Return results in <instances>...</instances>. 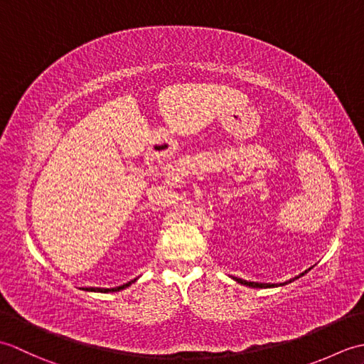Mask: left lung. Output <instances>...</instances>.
Listing matches in <instances>:
<instances>
[{
    "label": "left lung",
    "mask_w": 364,
    "mask_h": 364,
    "mask_svg": "<svg viewBox=\"0 0 364 364\" xmlns=\"http://www.w3.org/2000/svg\"><path fill=\"white\" fill-rule=\"evenodd\" d=\"M308 270H311V267H310V269H306L305 272H301L300 275L294 277V278H291V280L284 282V283H280V284H272V283H257V282H247V280H242V278H237V277H231V278H233L235 282H237V283L244 284V286H249V288H259V289H262V288H277V286H284V284H288V283H292L294 280H297V278H300L301 275H305V274L308 272Z\"/></svg>",
    "instance_id": "1"
}]
</instances>
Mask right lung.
Wrapping results in <instances>:
<instances>
[{"instance_id": "obj_1", "label": "right lung", "mask_w": 364, "mask_h": 364, "mask_svg": "<svg viewBox=\"0 0 364 364\" xmlns=\"http://www.w3.org/2000/svg\"><path fill=\"white\" fill-rule=\"evenodd\" d=\"M136 280H137V278H134V280H131V282H128V283H125V284H122V286H117V288H111V289H105V288H86V291H89V292H119V291H122V289L128 288V286L133 284Z\"/></svg>"}]
</instances>
